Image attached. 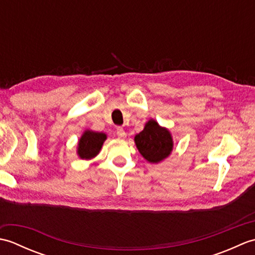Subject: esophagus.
<instances>
[{"label":"esophagus","mask_w":255,"mask_h":255,"mask_svg":"<svg viewBox=\"0 0 255 255\" xmlns=\"http://www.w3.org/2000/svg\"><path fill=\"white\" fill-rule=\"evenodd\" d=\"M116 134L118 136V138L121 139H125L126 138V132H125L124 129L122 127H118L117 130H116Z\"/></svg>","instance_id":"1"}]
</instances>
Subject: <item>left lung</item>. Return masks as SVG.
Here are the masks:
<instances>
[{"instance_id":"obj_1","label":"left lung","mask_w":255,"mask_h":255,"mask_svg":"<svg viewBox=\"0 0 255 255\" xmlns=\"http://www.w3.org/2000/svg\"><path fill=\"white\" fill-rule=\"evenodd\" d=\"M134 143L140 154L152 164L169 158L174 145L169 129L160 126L154 119L145 123L143 130L134 136Z\"/></svg>"}]
</instances>
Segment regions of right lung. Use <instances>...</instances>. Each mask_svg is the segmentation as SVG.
I'll use <instances>...</instances> for the list:
<instances>
[{
  "label": "right lung",
  "instance_id": "1",
  "mask_svg": "<svg viewBox=\"0 0 255 255\" xmlns=\"http://www.w3.org/2000/svg\"><path fill=\"white\" fill-rule=\"evenodd\" d=\"M107 139L106 133L93 131L91 129H86L80 137L77 153L80 159L91 160L100 153L105 140Z\"/></svg>",
  "mask_w": 255,
  "mask_h": 255
}]
</instances>
